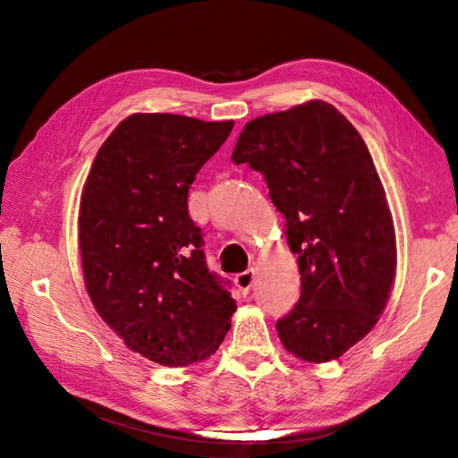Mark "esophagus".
Masks as SVG:
<instances>
[{
    "label": "esophagus",
    "instance_id": "34e87169",
    "mask_svg": "<svg viewBox=\"0 0 458 458\" xmlns=\"http://www.w3.org/2000/svg\"><path fill=\"white\" fill-rule=\"evenodd\" d=\"M236 285H238V289L242 291V293H248V291L254 287V284H256V271L254 269H248V271H242V274H238L236 276Z\"/></svg>",
    "mask_w": 458,
    "mask_h": 458
}]
</instances>
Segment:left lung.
<instances>
[{
	"instance_id": "1",
	"label": "left lung",
	"mask_w": 458,
	"mask_h": 458,
	"mask_svg": "<svg viewBox=\"0 0 458 458\" xmlns=\"http://www.w3.org/2000/svg\"><path fill=\"white\" fill-rule=\"evenodd\" d=\"M266 177L297 254L301 297L277 320L287 352L323 364L377 323L395 277V230L362 135L333 104L310 100L246 123L232 153Z\"/></svg>"
}]
</instances>
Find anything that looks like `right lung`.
<instances>
[{
	"label": "right lung",
	"instance_id": "right-lung-1",
	"mask_svg": "<svg viewBox=\"0 0 458 458\" xmlns=\"http://www.w3.org/2000/svg\"><path fill=\"white\" fill-rule=\"evenodd\" d=\"M234 122L131 114L102 143L86 177L79 248L84 285L125 346L161 366L207 360L236 301L207 267L189 189Z\"/></svg>",
	"mask_w": 458,
	"mask_h": 458
}]
</instances>
